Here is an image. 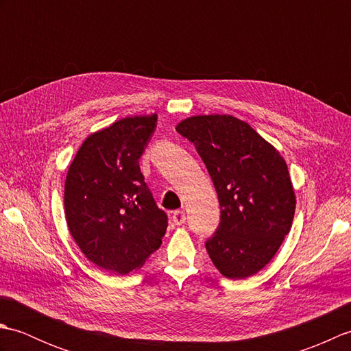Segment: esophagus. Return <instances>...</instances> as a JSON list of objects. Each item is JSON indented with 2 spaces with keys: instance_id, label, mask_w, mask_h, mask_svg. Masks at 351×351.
Returning a JSON list of instances; mask_svg holds the SVG:
<instances>
[{
  "instance_id": "obj_1",
  "label": "esophagus",
  "mask_w": 351,
  "mask_h": 351,
  "mask_svg": "<svg viewBox=\"0 0 351 351\" xmlns=\"http://www.w3.org/2000/svg\"><path fill=\"white\" fill-rule=\"evenodd\" d=\"M171 221L175 223V225H182V223L185 221V213L182 211H173L171 213Z\"/></svg>"
}]
</instances>
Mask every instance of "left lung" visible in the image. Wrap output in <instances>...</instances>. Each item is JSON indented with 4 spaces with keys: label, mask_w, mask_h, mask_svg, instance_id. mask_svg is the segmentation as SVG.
Here are the masks:
<instances>
[{
    "label": "left lung",
    "mask_w": 351,
    "mask_h": 351,
    "mask_svg": "<svg viewBox=\"0 0 351 351\" xmlns=\"http://www.w3.org/2000/svg\"><path fill=\"white\" fill-rule=\"evenodd\" d=\"M195 145L220 204V223L205 247L229 279L265 267L289 232L295 196L287 162L259 134L234 116H195L176 126Z\"/></svg>",
    "instance_id": "8db88e82"
}]
</instances>
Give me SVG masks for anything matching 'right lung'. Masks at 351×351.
<instances>
[{"label":"right lung","instance_id":"1","mask_svg":"<svg viewBox=\"0 0 351 351\" xmlns=\"http://www.w3.org/2000/svg\"><path fill=\"white\" fill-rule=\"evenodd\" d=\"M156 114L125 117L88 136L68 170L64 211L69 232L88 261L128 274L160 247L167 214L140 171Z\"/></svg>","mask_w":351,"mask_h":351}]
</instances>
